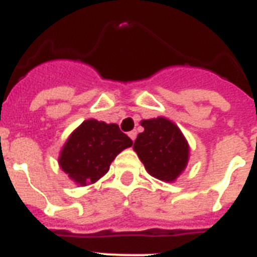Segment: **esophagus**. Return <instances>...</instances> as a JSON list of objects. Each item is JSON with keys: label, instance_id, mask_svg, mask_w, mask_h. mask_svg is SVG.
Here are the masks:
<instances>
[{"label": "esophagus", "instance_id": "1", "mask_svg": "<svg viewBox=\"0 0 257 257\" xmlns=\"http://www.w3.org/2000/svg\"><path fill=\"white\" fill-rule=\"evenodd\" d=\"M137 130H133V131H130V133H128V137L131 138V141H135V139H137Z\"/></svg>", "mask_w": 257, "mask_h": 257}]
</instances>
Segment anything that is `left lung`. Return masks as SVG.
I'll list each match as a JSON object with an SVG mask.
<instances>
[{
  "instance_id": "1",
  "label": "left lung",
  "mask_w": 257,
  "mask_h": 257,
  "mask_svg": "<svg viewBox=\"0 0 257 257\" xmlns=\"http://www.w3.org/2000/svg\"><path fill=\"white\" fill-rule=\"evenodd\" d=\"M144 131L137 137L134 151L155 179L173 182L189 160V144L177 124L164 116L141 122Z\"/></svg>"
}]
</instances>
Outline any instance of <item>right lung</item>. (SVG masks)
Segmentation results:
<instances>
[{"mask_svg": "<svg viewBox=\"0 0 257 257\" xmlns=\"http://www.w3.org/2000/svg\"><path fill=\"white\" fill-rule=\"evenodd\" d=\"M133 146L118 124L86 119L69 135L59 155V165L77 185L98 181L116 155Z\"/></svg>", "mask_w": 257, "mask_h": 257, "instance_id": "1", "label": "right lung"}]
</instances>
